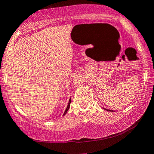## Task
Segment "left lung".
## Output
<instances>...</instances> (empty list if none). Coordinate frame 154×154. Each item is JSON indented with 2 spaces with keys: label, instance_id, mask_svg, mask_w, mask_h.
I'll return each mask as SVG.
<instances>
[{
  "label": "left lung",
  "instance_id": "8db88e82",
  "mask_svg": "<svg viewBox=\"0 0 154 154\" xmlns=\"http://www.w3.org/2000/svg\"><path fill=\"white\" fill-rule=\"evenodd\" d=\"M103 109H104V110H106V111H112V110H110V109H105V108H103Z\"/></svg>",
  "mask_w": 154,
  "mask_h": 154
}]
</instances>
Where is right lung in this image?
<instances>
[{
    "label": "right lung",
    "mask_w": 154,
    "mask_h": 154,
    "mask_svg": "<svg viewBox=\"0 0 154 154\" xmlns=\"http://www.w3.org/2000/svg\"><path fill=\"white\" fill-rule=\"evenodd\" d=\"M70 103H71V98H70L69 100V103H68V105H67V107H66V110H65L64 113H63V116H64L65 114H66V113L67 112V111H68V110H69V107H70Z\"/></svg>",
    "instance_id": "obj_1"
}]
</instances>
